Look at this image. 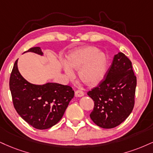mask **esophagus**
Listing matches in <instances>:
<instances>
[{
	"label": "esophagus",
	"instance_id": "34e87169",
	"mask_svg": "<svg viewBox=\"0 0 153 153\" xmlns=\"http://www.w3.org/2000/svg\"><path fill=\"white\" fill-rule=\"evenodd\" d=\"M84 95V93L82 92V91H80V90H78V91H76L75 92V97H82Z\"/></svg>",
	"mask_w": 153,
	"mask_h": 153
}]
</instances>
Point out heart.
<instances>
[{
	"label": "heart",
	"instance_id": "heart-1",
	"mask_svg": "<svg viewBox=\"0 0 153 153\" xmlns=\"http://www.w3.org/2000/svg\"><path fill=\"white\" fill-rule=\"evenodd\" d=\"M108 59L103 53L95 47H85L75 50L70 55L68 65L65 64L64 71L70 78H73V70H79V78L85 83L94 85L105 75Z\"/></svg>",
	"mask_w": 153,
	"mask_h": 153
}]
</instances>
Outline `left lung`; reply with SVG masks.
I'll use <instances>...</instances> for the list:
<instances>
[{"instance_id": "obj_1", "label": "left lung", "mask_w": 153, "mask_h": 153, "mask_svg": "<svg viewBox=\"0 0 153 153\" xmlns=\"http://www.w3.org/2000/svg\"><path fill=\"white\" fill-rule=\"evenodd\" d=\"M136 85L131 61L124 53L115 55L104 80L88 92L94 101L90 115L93 123L110 129L126 120L134 108Z\"/></svg>"}]
</instances>
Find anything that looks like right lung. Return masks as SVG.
<instances>
[{"instance_id": "1", "label": "right lung", "mask_w": 153, "mask_h": 153, "mask_svg": "<svg viewBox=\"0 0 153 153\" xmlns=\"http://www.w3.org/2000/svg\"><path fill=\"white\" fill-rule=\"evenodd\" d=\"M26 52L43 56L40 47L31 48ZM15 109L25 122L38 130L48 129L57 124L74 97L71 86L47 82L35 85L27 81L15 62L9 82Z\"/></svg>"}]
</instances>
